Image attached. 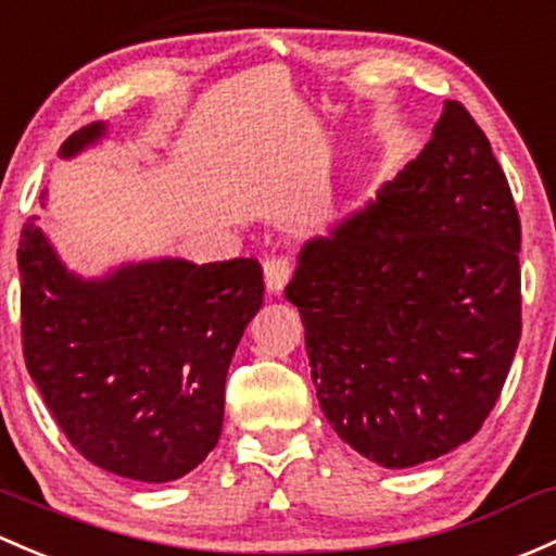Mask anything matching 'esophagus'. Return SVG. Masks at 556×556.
<instances>
[{"instance_id":"1","label":"esophagus","mask_w":556,"mask_h":556,"mask_svg":"<svg viewBox=\"0 0 556 556\" xmlns=\"http://www.w3.org/2000/svg\"><path fill=\"white\" fill-rule=\"evenodd\" d=\"M263 277H266L268 293H282L285 285L293 277V258L290 255H271L263 263Z\"/></svg>"}]
</instances>
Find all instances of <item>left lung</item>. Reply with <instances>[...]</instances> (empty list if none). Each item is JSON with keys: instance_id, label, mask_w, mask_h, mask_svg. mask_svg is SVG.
<instances>
[{"instance_id": "1", "label": "left lung", "mask_w": 556, "mask_h": 556, "mask_svg": "<svg viewBox=\"0 0 556 556\" xmlns=\"http://www.w3.org/2000/svg\"><path fill=\"white\" fill-rule=\"evenodd\" d=\"M519 213L464 103L376 202L312 239L285 288L306 327L319 405L386 469L482 429L522 336Z\"/></svg>"}]
</instances>
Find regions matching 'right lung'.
I'll use <instances>...</instances> for the list:
<instances>
[{
	"label": "right lung",
	"instance_id": "1",
	"mask_svg": "<svg viewBox=\"0 0 556 556\" xmlns=\"http://www.w3.org/2000/svg\"><path fill=\"white\" fill-rule=\"evenodd\" d=\"M101 136L103 122L81 127L61 156ZM17 271L23 359L72 447L138 482L197 469L220 437L226 372L263 303L261 263L165 258L85 282L28 218Z\"/></svg>",
	"mask_w": 556,
	"mask_h": 556
}]
</instances>
